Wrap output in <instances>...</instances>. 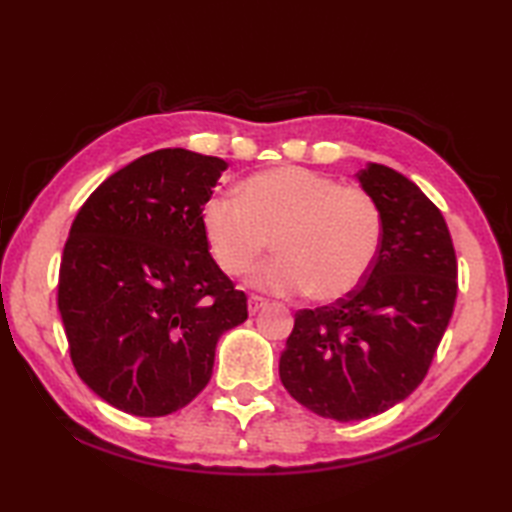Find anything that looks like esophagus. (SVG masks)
<instances>
[{"mask_svg":"<svg viewBox=\"0 0 512 512\" xmlns=\"http://www.w3.org/2000/svg\"><path fill=\"white\" fill-rule=\"evenodd\" d=\"M266 306H268L266 299L257 297V295H250V297H248V312H250V314H257L259 310L266 308Z\"/></svg>","mask_w":512,"mask_h":512,"instance_id":"34e87169","label":"esophagus"}]
</instances>
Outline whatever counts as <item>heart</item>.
I'll use <instances>...</instances> for the list:
<instances>
[{
    "mask_svg": "<svg viewBox=\"0 0 512 512\" xmlns=\"http://www.w3.org/2000/svg\"><path fill=\"white\" fill-rule=\"evenodd\" d=\"M202 231L226 275L250 270L270 239L277 257L250 275V286L317 301L343 299L363 284L383 244V213L363 189L301 167L248 178L239 195L217 193L202 206Z\"/></svg>",
    "mask_w": 512,
    "mask_h": 512,
    "instance_id": "obj_1",
    "label": "heart"
}]
</instances>
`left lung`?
<instances>
[{
    "label": "left lung",
    "mask_w": 512,
    "mask_h": 512,
    "mask_svg": "<svg viewBox=\"0 0 512 512\" xmlns=\"http://www.w3.org/2000/svg\"><path fill=\"white\" fill-rule=\"evenodd\" d=\"M356 180L383 213L376 262L347 297L297 312L279 358L288 394L339 422L378 416L422 383L458 295V262L438 206L376 162Z\"/></svg>",
    "instance_id": "left-lung-1"
}]
</instances>
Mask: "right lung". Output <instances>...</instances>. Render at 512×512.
Returning a JSON list of instances; mask_svg holds the SVG:
<instances>
[{"instance_id": "right-lung-1", "label": "right lung", "mask_w": 512, "mask_h": 512, "mask_svg": "<svg viewBox=\"0 0 512 512\" xmlns=\"http://www.w3.org/2000/svg\"><path fill=\"white\" fill-rule=\"evenodd\" d=\"M228 162L160 149L116 171L76 213L59 312L76 374L140 418L182 409L211 380L220 336L248 319L209 253L202 206Z\"/></svg>"}]
</instances>
